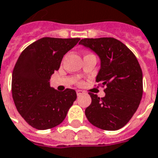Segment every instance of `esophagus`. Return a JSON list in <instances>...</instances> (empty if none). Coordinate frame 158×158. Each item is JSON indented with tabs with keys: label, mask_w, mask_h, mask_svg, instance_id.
Returning <instances> with one entry per match:
<instances>
[{
	"label": "esophagus",
	"mask_w": 158,
	"mask_h": 158,
	"mask_svg": "<svg viewBox=\"0 0 158 158\" xmlns=\"http://www.w3.org/2000/svg\"><path fill=\"white\" fill-rule=\"evenodd\" d=\"M76 93H77V95H78V96H80V95L84 93V91H83V90H76Z\"/></svg>",
	"instance_id": "34e87169"
}]
</instances>
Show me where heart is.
I'll list each match as a JSON object with an SVG mask.
<instances>
[{
  "label": "heart",
  "mask_w": 158,
  "mask_h": 158,
  "mask_svg": "<svg viewBox=\"0 0 158 158\" xmlns=\"http://www.w3.org/2000/svg\"><path fill=\"white\" fill-rule=\"evenodd\" d=\"M82 84H83L82 81H80V82H79V85H82Z\"/></svg>",
  "instance_id": "heart-1"
}]
</instances>
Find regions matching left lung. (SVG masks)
Returning a JSON list of instances; mask_svg holds the SVG:
<instances>
[{
    "label": "left lung",
    "mask_w": 158,
    "mask_h": 158,
    "mask_svg": "<svg viewBox=\"0 0 158 158\" xmlns=\"http://www.w3.org/2000/svg\"><path fill=\"white\" fill-rule=\"evenodd\" d=\"M79 44L99 56L101 68L96 81L105 86L104 98L89 92L91 103L85 111L86 118L102 130L123 127L138 110L143 95V73L136 56L114 37L84 38Z\"/></svg>",
    "instance_id": "1"
}]
</instances>
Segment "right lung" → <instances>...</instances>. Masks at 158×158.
I'll return each instance as SVG.
<instances>
[{
    "label": "right lung",
    "instance_id": "right-lung-1",
    "mask_svg": "<svg viewBox=\"0 0 158 158\" xmlns=\"http://www.w3.org/2000/svg\"><path fill=\"white\" fill-rule=\"evenodd\" d=\"M80 38L43 37L23 50L12 76V96L18 112L30 126L46 130L60 124L77 98L76 91L60 92L49 79L60 68L64 55Z\"/></svg>",
    "mask_w": 158,
    "mask_h": 158
}]
</instances>
